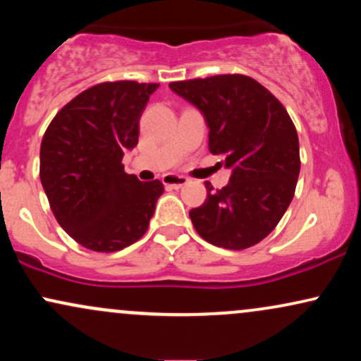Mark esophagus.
I'll list each match as a JSON object with an SVG mask.
<instances>
[{
  "mask_svg": "<svg viewBox=\"0 0 361 361\" xmlns=\"http://www.w3.org/2000/svg\"><path fill=\"white\" fill-rule=\"evenodd\" d=\"M163 183L164 186H168V188H181V186L188 183V178L180 175H164Z\"/></svg>",
  "mask_w": 361,
  "mask_h": 361,
  "instance_id": "34e87169",
  "label": "esophagus"
}]
</instances>
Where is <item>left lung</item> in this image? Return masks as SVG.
<instances>
[{
	"mask_svg": "<svg viewBox=\"0 0 361 361\" xmlns=\"http://www.w3.org/2000/svg\"><path fill=\"white\" fill-rule=\"evenodd\" d=\"M209 126V149L233 169L229 183L190 210L200 238L224 250L263 241L283 217L300 173L299 135L279 98L244 74L169 82Z\"/></svg>",
	"mask_w": 361,
	"mask_h": 361,
	"instance_id": "left-lung-1",
	"label": "left lung"
}]
</instances>
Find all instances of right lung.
<instances>
[{
	"instance_id": "obj_1",
	"label": "right lung",
	"mask_w": 361,
	"mask_h": 361,
	"mask_svg": "<svg viewBox=\"0 0 361 361\" xmlns=\"http://www.w3.org/2000/svg\"><path fill=\"white\" fill-rule=\"evenodd\" d=\"M157 82L105 81L57 111L40 144V181L59 226L82 247L114 252L146 234L159 180L123 171L137 146L139 118Z\"/></svg>"
}]
</instances>
